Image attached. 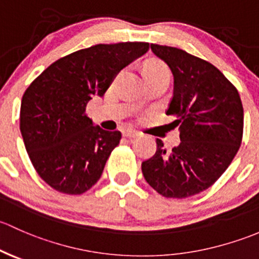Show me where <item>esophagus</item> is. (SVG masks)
Instances as JSON below:
<instances>
[{
  "label": "esophagus",
  "instance_id": "34e87169",
  "mask_svg": "<svg viewBox=\"0 0 259 259\" xmlns=\"http://www.w3.org/2000/svg\"><path fill=\"white\" fill-rule=\"evenodd\" d=\"M122 135L124 136V137H137L138 135H140V133L137 132V131H133V130H131V128H124V130H122Z\"/></svg>",
  "mask_w": 259,
  "mask_h": 259
}]
</instances>
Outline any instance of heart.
Returning <instances> with one entry per match:
<instances>
[{
  "label": "heart",
  "mask_w": 259,
  "mask_h": 259,
  "mask_svg": "<svg viewBox=\"0 0 259 259\" xmlns=\"http://www.w3.org/2000/svg\"><path fill=\"white\" fill-rule=\"evenodd\" d=\"M158 74H169L166 65L158 60L148 61L145 66V76H158Z\"/></svg>",
  "instance_id": "b5f03b06"
}]
</instances>
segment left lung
<instances>
[{
  "label": "left lung",
  "instance_id": "1",
  "mask_svg": "<svg viewBox=\"0 0 259 259\" xmlns=\"http://www.w3.org/2000/svg\"><path fill=\"white\" fill-rule=\"evenodd\" d=\"M151 50L172 71L166 114L176 117L181 143L167 152L157 138L142 173L163 197L187 198L209 188L233 161L243 136V106L236 87L212 63L176 47L152 44Z\"/></svg>",
  "mask_w": 259,
  "mask_h": 259
}]
</instances>
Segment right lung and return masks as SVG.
<instances>
[{
	"label": "right lung",
	"instance_id": "right-lung-1",
	"mask_svg": "<svg viewBox=\"0 0 259 259\" xmlns=\"http://www.w3.org/2000/svg\"><path fill=\"white\" fill-rule=\"evenodd\" d=\"M148 49L147 42H121L76 51L49 66L23 93L21 135L34 169L53 189L82 194L100 180L122 136L93 126L86 106Z\"/></svg>",
	"mask_w": 259,
	"mask_h": 259
}]
</instances>
